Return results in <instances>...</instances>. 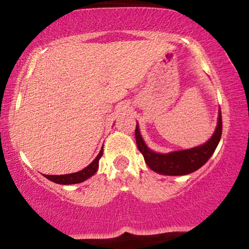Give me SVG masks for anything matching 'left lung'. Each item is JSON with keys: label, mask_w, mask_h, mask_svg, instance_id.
Returning <instances> with one entry per match:
<instances>
[{"label": "left lung", "mask_w": 249, "mask_h": 249, "mask_svg": "<svg viewBox=\"0 0 249 249\" xmlns=\"http://www.w3.org/2000/svg\"><path fill=\"white\" fill-rule=\"evenodd\" d=\"M222 136V115L221 109L218 112L217 125H216L215 132L213 134L211 140L206 142L205 144L196 146L193 148L183 151H175L166 154H161L153 152L146 146L144 143L143 138L140 134V128L138 124H136V130H135V137H136V144L138 150L143 154L145 162L153 172L162 174V175L169 176H180L188 175L200 167H202L209 158L213 156L214 151L217 147Z\"/></svg>", "instance_id": "left-lung-1"}]
</instances>
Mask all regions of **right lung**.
Segmentation results:
<instances>
[{"instance_id":"add662e5","label":"right lung","mask_w":249,"mask_h":249,"mask_svg":"<svg viewBox=\"0 0 249 249\" xmlns=\"http://www.w3.org/2000/svg\"><path fill=\"white\" fill-rule=\"evenodd\" d=\"M102 156H103V147L101 152L98 153V156L96 157V159L93 160L89 166H87L85 169L73 174H66V175H44V177L51 180V182L57 183V184H64V185H70V184L85 182L86 179H88L89 177H91L92 175H95L96 174L97 169H98L99 159H101Z\"/></svg>"}]
</instances>
